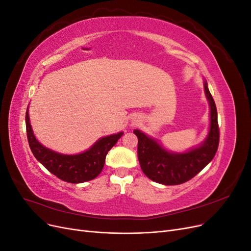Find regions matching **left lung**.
Instances as JSON below:
<instances>
[{"label":"left lung","mask_w":251,"mask_h":251,"mask_svg":"<svg viewBox=\"0 0 251 251\" xmlns=\"http://www.w3.org/2000/svg\"><path fill=\"white\" fill-rule=\"evenodd\" d=\"M205 95L209 103L210 124L205 140L184 153L165 150L159 142L140 130H134L138 138V159L144 175L157 183L177 185L194 178L215 157L219 147L218 113L208 87L204 80Z\"/></svg>","instance_id":"left-lung-1"}]
</instances>
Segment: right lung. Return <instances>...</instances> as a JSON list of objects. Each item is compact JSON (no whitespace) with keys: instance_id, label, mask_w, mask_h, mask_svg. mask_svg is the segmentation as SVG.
I'll return each mask as SVG.
<instances>
[{"instance_id":"1","label":"right lung","mask_w":251,"mask_h":251,"mask_svg":"<svg viewBox=\"0 0 251 251\" xmlns=\"http://www.w3.org/2000/svg\"><path fill=\"white\" fill-rule=\"evenodd\" d=\"M26 130L30 150L36 160L54 176L69 183H82L96 178L103 169L108 151L124 135L123 132H119L105 136L80 154L65 155L44 147L37 141L30 125L28 109L26 112Z\"/></svg>"}]
</instances>
